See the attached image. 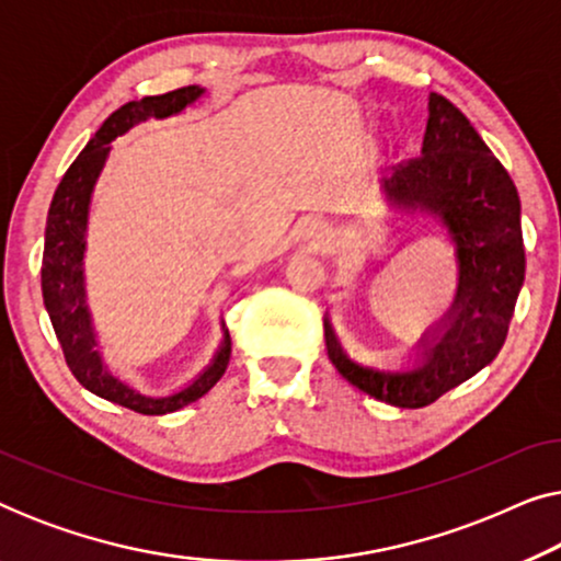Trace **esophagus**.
I'll return each mask as SVG.
<instances>
[{"mask_svg": "<svg viewBox=\"0 0 561 561\" xmlns=\"http://www.w3.org/2000/svg\"><path fill=\"white\" fill-rule=\"evenodd\" d=\"M306 240H309L311 244H324L327 242V232H324V227L319 225V221H309V225H306Z\"/></svg>", "mask_w": 561, "mask_h": 561, "instance_id": "1", "label": "esophagus"}]
</instances>
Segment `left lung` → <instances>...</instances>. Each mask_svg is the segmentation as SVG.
Segmentation results:
<instances>
[{
	"label": "left lung",
	"instance_id": "1",
	"mask_svg": "<svg viewBox=\"0 0 561 561\" xmlns=\"http://www.w3.org/2000/svg\"><path fill=\"white\" fill-rule=\"evenodd\" d=\"M390 202L432 211L457 244L459 290L442 336L424 340V363L413 370L382 373L344 355L332 327L327 355L344 380L398 409H424L490 365L501 352L524 286L526 252L516 183L470 119L447 96H428L421 156L382 179Z\"/></svg>",
	"mask_w": 561,
	"mask_h": 561
}]
</instances>
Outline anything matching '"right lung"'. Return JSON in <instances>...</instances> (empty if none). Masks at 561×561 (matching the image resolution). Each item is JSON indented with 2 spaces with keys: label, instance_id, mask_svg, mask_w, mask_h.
I'll return each mask as SVG.
<instances>
[{
  "label": "right lung",
  "instance_id": "obj_1",
  "mask_svg": "<svg viewBox=\"0 0 561 561\" xmlns=\"http://www.w3.org/2000/svg\"><path fill=\"white\" fill-rule=\"evenodd\" d=\"M204 94L198 87H183L160 96H142L127 102L104 119L87 148L79 152L68 168L64 181L58 183L48 209V225H45V250H43V301L48 309L50 324L64 347L66 365L71 367L76 380L83 388L106 401L125 405L129 411L145 413V416H163V413L179 411L183 405L194 403L204 393L217 386L225 375L232 355V340L229 332L214 357V363L191 382L188 388L165 398H150L133 390L125 382L114 378L102 363L96 350V336L91 329V317L87 309V290H83V250H87V217L94 183L102 173V165L110 156V142L114 137L127 133L137 122L156 117H171L183 106Z\"/></svg>",
  "mask_w": 561,
  "mask_h": 561
}]
</instances>
